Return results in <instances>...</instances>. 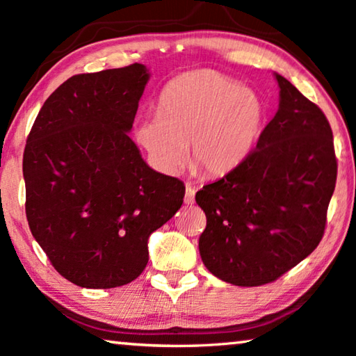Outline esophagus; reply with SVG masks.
<instances>
[{
    "label": "esophagus",
    "mask_w": 356,
    "mask_h": 356,
    "mask_svg": "<svg viewBox=\"0 0 356 356\" xmlns=\"http://www.w3.org/2000/svg\"><path fill=\"white\" fill-rule=\"evenodd\" d=\"M195 186H191L190 184H186V190H185V197L184 201L185 204H195Z\"/></svg>",
    "instance_id": "obj_1"
}]
</instances>
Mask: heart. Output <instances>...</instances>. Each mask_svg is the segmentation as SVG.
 Here are the masks:
<instances>
[{
  "mask_svg": "<svg viewBox=\"0 0 356 356\" xmlns=\"http://www.w3.org/2000/svg\"><path fill=\"white\" fill-rule=\"evenodd\" d=\"M262 99L213 70L179 75L160 94L156 118L136 125V140L155 166L168 174L191 161L210 176H222L250 155L264 127Z\"/></svg>",
  "mask_w": 356,
  "mask_h": 356,
  "instance_id": "1",
  "label": "heart"
}]
</instances>
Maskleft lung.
<instances>
[{"label":"left lung","mask_w":356,"mask_h":356,"mask_svg":"<svg viewBox=\"0 0 356 356\" xmlns=\"http://www.w3.org/2000/svg\"><path fill=\"white\" fill-rule=\"evenodd\" d=\"M280 108L250 155L204 185L202 262L234 286L273 282L317 248L327 226L337 160L323 111L284 76Z\"/></svg>","instance_id":"8db88e82"}]
</instances>
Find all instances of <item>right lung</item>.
Segmentation results:
<instances>
[{"label": "right lung", "instance_id": "obj_1", "mask_svg": "<svg viewBox=\"0 0 356 356\" xmlns=\"http://www.w3.org/2000/svg\"><path fill=\"white\" fill-rule=\"evenodd\" d=\"M147 80L138 63L70 76L26 138L29 229L56 272L80 287L136 280L149 236L184 202L182 180L149 168L127 135Z\"/></svg>", "mask_w": 356, "mask_h": 356}]
</instances>
